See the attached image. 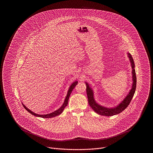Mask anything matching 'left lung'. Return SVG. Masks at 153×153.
Instances as JSON below:
<instances>
[{"label":"left lung","instance_id":"8db88e82","mask_svg":"<svg viewBox=\"0 0 153 153\" xmlns=\"http://www.w3.org/2000/svg\"><path fill=\"white\" fill-rule=\"evenodd\" d=\"M127 55H128V57L130 59L132 69V88L129 93L126 96V97L117 106L112 108H107L99 104L95 100L93 89L89 86L88 82H85L87 86L86 89H87V95L88 99V103L90 107L92 108V109H93L95 112H96L97 114L100 115L111 117V116L120 114L128 107V105L130 103V102L134 96L135 92V89H136V85H137V76L135 73V70L134 69L135 64L130 53H127Z\"/></svg>","mask_w":153,"mask_h":153}]
</instances>
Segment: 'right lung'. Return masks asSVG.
Returning a JSON list of instances; mask_svg holds the SVG:
<instances>
[{
  "label": "right lung",
  "mask_w": 153,
  "mask_h": 153,
  "mask_svg": "<svg viewBox=\"0 0 153 153\" xmlns=\"http://www.w3.org/2000/svg\"><path fill=\"white\" fill-rule=\"evenodd\" d=\"M78 83V81L77 80H76L75 81H74L73 83L71 84V85L70 86V87L69 88L68 91V93H67V95L66 96L65 99V101L64 102L63 104L62 105V106L59 108V109L50 113V114H46V115H39V114H36L34 112H33V111H31V110H30L29 108H27L23 103H22V105L24 107V108L25 109H26L29 113H30L31 114H32L33 115H34L36 117H42V118H51V117H56V116H58L59 115H60L64 111V108H65V107L67 106L68 105V100H69V96L71 94L72 91H73L74 88L76 86V85Z\"/></svg>",
  "instance_id": "add662e5"
}]
</instances>
